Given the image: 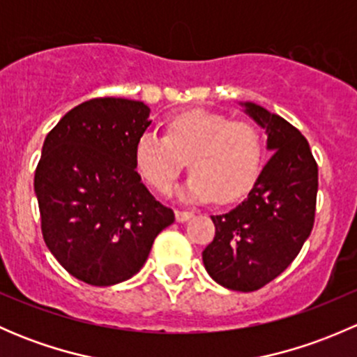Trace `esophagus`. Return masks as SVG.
<instances>
[{
    "instance_id": "obj_1",
    "label": "esophagus",
    "mask_w": 357,
    "mask_h": 357,
    "mask_svg": "<svg viewBox=\"0 0 357 357\" xmlns=\"http://www.w3.org/2000/svg\"><path fill=\"white\" fill-rule=\"evenodd\" d=\"M193 218V212L190 211H176V221L178 222H185L188 219Z\"/></svg>"
}]
</instances>
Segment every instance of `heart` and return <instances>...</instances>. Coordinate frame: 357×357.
Segmentation results:
<instances>
[{"instance_id":"1","label":"heart","mask_w":357,"mask_h":357,"mask_svg":"<svg viewBox=\"0 0 357 357\" xmlns=\"http://www.w3.org/2000/svg\"><path fill=\"white\" fill-rule=\"evenodd\" d=\"M136 164L150 186L167 193L185 165L192 171L181 195L229 204L254 186L262 164L255 126L208 110H186L167 121L165 136L145 132L136 143Z\"/></svg>"}]
</instances>
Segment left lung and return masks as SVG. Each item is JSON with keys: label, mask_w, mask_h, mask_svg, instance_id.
Listing matches in <instances>:
<instances>
[{"label": "left lung", "mask_w": 357, "mask_h": 357, "mask_svg": "<svg viewBox=\"0 0 357 357\" xmlns=\"http://www.w3.org/2000/svg\"><path fill=\"white\" fill-rule=\"evenodd\" d=\"M240 105L266 131L273 155L242 204L211 215L215 236L202 259L215 283L254 291L282 275L311 235L318 164L307 139L290 122L257 103Z\"/></svg>", "instance_id": "1"}]
</instances>
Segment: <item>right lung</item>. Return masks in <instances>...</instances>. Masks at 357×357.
<instances>
[{
	"mask_svg": "<svg viewBox=\"0 0 357 357\" xmlns=\"http://www.w3.org/2000/svg\"><path fill=\"white\" fill-rule=\"evenodd\" d=\"M150 124L143 102L93 98L68 110L43 143L34 174L43 238L88 285L135 276L174 222L136 172V143Z\"/></svg>",
	"mask_w": 357,
	"mask_h": 357,
	"instance_id": "add662e5",
	"label": "right lung"
}]
</instances>
